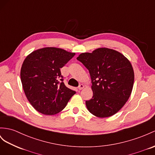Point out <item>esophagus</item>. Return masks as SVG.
Segmentation results:
<instances>
[{
	"mask_svg": "<svg viewBox=\"0 0 155 155\" xmlns=\"http://www.w3.org/2000/svg\"><path fill=\"white\" fill-rule=\"evenodd\" d=\"M84 88V85H83L82 84H81L80 85H79L78 86V90H82L83 88Z\"/></svg>",
	"mask_w": 155,
	"mask_h": 155,
	"instance_id": "obj_1",
	"label": "esophagus"
}]
</instances>
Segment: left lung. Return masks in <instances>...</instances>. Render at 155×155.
Returning a JSON list of instances; mask_svg holds the SVG:
<instances>
[{"instance_id": "8db88e82", "label": "left lung", "mask_w": 155, "mask_h": 155, "mask_svg": "<svg viewBox=\"0 0 155 155\" xmlns=\"http://www.w3.org/2000/svg\"><path fill=\"white\" fill-rule=\"evenodd\" d=\"M90 74L93 97L86 101L90 113L99 118L113 116L125 105L132 93L134 72L130 61L113 49L100 48L77 58Z\"/></svg>"}]
</instances>
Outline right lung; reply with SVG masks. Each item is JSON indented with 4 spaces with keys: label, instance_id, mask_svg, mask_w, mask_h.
<instances>
[{
    "label": "right lung",
    "instance_id": "obj_1",
    "mask_svg": "<svg viewBox=\"0 0 155 155\" xmlns=\"http://www.w3.org/2000/svg\"><path fill=\"white\" fill-rule=\"evenodd\" d=\"M74 55L61 48L46 47L33 51L23 61L20 72L23 89L38 112L57 114L76 94L65 86L60 71Z\"/></svg>",
    "mask_w": 155,
    "mask_h": 155
}]
</instances>
